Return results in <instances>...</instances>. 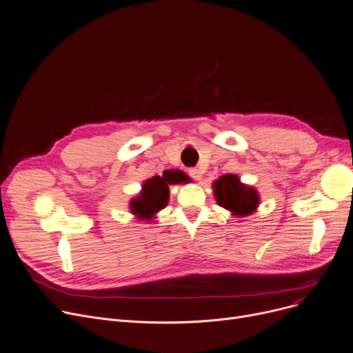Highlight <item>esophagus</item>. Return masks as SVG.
<instances>
[{
    "instance_id": "34e87169",
    "label": "esophagus",
    "mask_w": 353,
    "mask_h": 353,
    "mask_svg": "<svg viewBox=\"0 0 353 353\" xmlns=\"http://www.w3.org/2000/svg\"><path fill=\"white\" fill-rule=\"evenodd\" d=\"M188 174L195 181H199L201 178H203V172H201L199 170H196V168H191V170H188Z\"/></svg>"
}]
</instances>
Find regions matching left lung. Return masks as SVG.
<instances>
[{
	"mask_svg": "<svg viewBox=\"0 0 353 353\" xmlns=\"http://www.w3.org/2000/svg\"><path fill=\"white\" fill-rule=\"evenodd\" d=\"M212 192L216 204L228 210L231 215L244 218L256 212L260 205L259 191L245 185L236 174L221 175L212 182Z\"/></svg>",
	"mask_w": 353,
	"mask_h": 353,
	"instance_id": "8db88e82",
	"label": "left lung"
}]
</instances>
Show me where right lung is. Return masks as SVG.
<instances>
[{
	"instance_id": "right-lung-1",
	"label": "right lung",
	"mask_w": 353,
	"mask_h": 353,
	"mask_svg": "<svg viewBox=\"0 0 353 353\" xmlns=\"http://www.w3.org/2000/svg\"><path fill=\"white\" fill-rule=\"evenodd\" d=\"M190 176L181 170H166L162 176L157 175L142 183L141 192L130 199L129 210L141 221H152L157 214L168 205L170 185L188 183Z\"/></svg>"
}]
</instances>
